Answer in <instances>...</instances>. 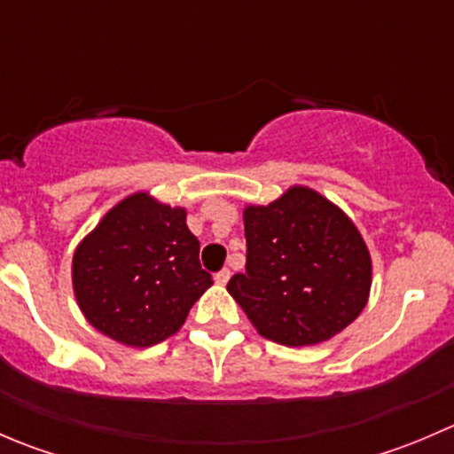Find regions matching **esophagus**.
<instances>
[{
	"mask_svg": "<svg viewBox=\"0 0 454 454\" xmlns=\"http://www.w3.org/2000/svg\"><path fill=\"white\" fill-rule=\"evenodd\" d=\"M228 278H231V270H228V268L219 270V272L215 274V283H219V286H226Z\"/></svg>",
	"mask_w": 454,
	"mask_h": 454,
	"instance_id": "obj_1",
	"label": "esophagus"
}]
</instances>
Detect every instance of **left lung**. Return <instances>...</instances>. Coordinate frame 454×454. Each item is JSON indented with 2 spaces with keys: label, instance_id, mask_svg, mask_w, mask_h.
Here are the masks:
<instances>
[{
  "label": "left lung",
  "instance_id": "8db88e82",
  "mask_svg": "<svg viewBox=\"0 0 454 454\" xmlns=\"http://www.w3.org/2000/svg\"><path fill=\"white\" fill-rule=\"evenodd\" d=\"M246 272L228 281L256 332L287 347L318 345L367 305L371 256L358 228L308 186L246 206Z\"/></svg>",
  "mask_w": 454,
  "mask_h": 454
}]
</instances>
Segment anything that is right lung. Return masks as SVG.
<instances>
[{
  "label": "right lung",
  "instance_id": "1",
  "mask_svg": "<svg viewBox=\"0 0 454 454\" xmlns=\"http://www.w3.org/2000/svg\"><path fill=\"white\" fill-rule=\"evenodd\" d=\"M81 312L100 333L129 347L167 340L213 286L186 210L134 193L114 206L72 259Z\"/></svg>",
  "mask_w": 454,
  "mask_h": 454
}]
</instances>
